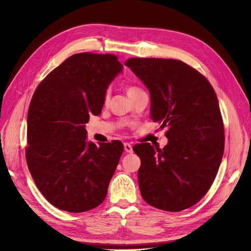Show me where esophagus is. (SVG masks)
<instances>
[{"label": "esophagus", "mask_w": 251, "mask_h": 251, "mask_svg": "<svg viewBox=\"0 0 251 251\" xmlns=\"http://www.w3.org/2000/svg\"><path fill=\"white\" fill-rule=\"evenodd\" d=\"M124 147H125V151H126V153H132V151H133V148L128 142H125Z\"/></svg>", "instance_id": "esophagus-1"}]
</instances>
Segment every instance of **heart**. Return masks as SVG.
I'll list each match as a JSON object with an SVG mask.
<instances>
[{
  "label": "heart",
  "instance_id": "obj_1",
  "mask_svg": "<svg viewBox=\"0 0 251 251\" xmlns=\"http://www.w3.org/2000/svg\"><path fill=\"white\" fill-rule=\"evenodd\" d=\"M139 91H141V89H139L138 87H135V86H128L126 88V93H127L128 96H132V95L136 94L137 92H139ZM108 98H109V94L107 93V94H105V96H104V100L107 101Z\"/></svg>",
  "mask_w": 251,
  "mask_h": 251
}]
</instances>
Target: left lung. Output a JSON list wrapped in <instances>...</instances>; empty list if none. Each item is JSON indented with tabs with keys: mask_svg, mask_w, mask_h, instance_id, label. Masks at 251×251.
<instances>
[{
	"mask_svg": "<svg viewBox=\"0 0 251 251\" xmlns=\"http://www.w3.org/2000/svg\"><path fill=\"white\" fill-rule=\"evenodd\" d=\"M150 91L151 119L168 126L163 149L133 148L141 160L142 198L156 208L181 211L198 203L214 182L224 153V126L218 97L203 75L177 59L128 58Z\"/></svg>",
	"mask_w": 251,
	"mask_h": 251,
	"instance_id": "obj_1",
	"label": "left lung"
}]
</instances>
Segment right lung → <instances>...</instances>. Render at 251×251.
<instances>
[{
	"label": "right lung",
	"instance_id": "add662e5",
	"mask_svg": "<svg viewBox=\"0 0 251 251\" xmlns=\"http://www.w3.org/2000/svg\"><path fill=\"white\" fill-rule=\"evenodd\" d=\"M124 66L113 54L77 53L51 71L28 110L26 160L37 188L53 206L83 212L100 205L124 151L118 140L87 141L86 124L100 115Z\"/></svg>",
	"mask_w": 251,
	"mask_h": 251
}]
</instances>
